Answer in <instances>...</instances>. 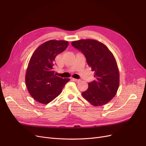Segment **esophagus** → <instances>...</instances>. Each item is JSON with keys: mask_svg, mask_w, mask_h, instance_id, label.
Returning <instances> with one entry per match:
<instances>
[{"mask_svg": "<svg viewBox=\"0 0 146 146\" xmlns=\"http://www.w3.org/2000/svg\"><path fill=\"white\" fill-rule=\"evenodd\" d=\"M72 79H73V80H74L76 82H79L80 81V79H74V78H73Z\"/></svg>", "mask_w": 146, "mask_h": 146, "instance_id": "esophagus-1", "label": "esophagus"}]
</instances>
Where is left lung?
Segmentation results:
<instances>
[{"label":"left lung","instance_id":"1","mask_svg":"<svg viewBox=\"0 0 146 146\" xmlns=\"http://www.w3.org/2000/svg\"><path fill=\"white\" fill-rule=\"evenodd\" d=\"M72 45L85 56L96 78L88 84L82 96L94 106H103L114 97L119 85V72L115 56L104 44L94 39L73 41Z\"/></svg>","mask_w":146,"mask_h":146}]
</instances>
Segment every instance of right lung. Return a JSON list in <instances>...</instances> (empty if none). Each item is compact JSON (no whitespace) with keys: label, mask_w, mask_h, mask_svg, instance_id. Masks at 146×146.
I'll return each mask as SVG.
<instances>
[{"label":"right lung","mask_w":146,"mask_h":146,"mask_svg":"<svg viewBox=\"0 0 146 146\" xmlns=\"http://www.w3.org/2000/svg\"><path fill=\"white\" fill-rule=\"evenodd\" d=\"M66 40H50L42 43L33 52L26 73L27 90L36 101L46 104L61 94L70 79L56 76L53 66L56 56L67 48Z\"/></svg>","instance_id":"1"}]
</instances>
